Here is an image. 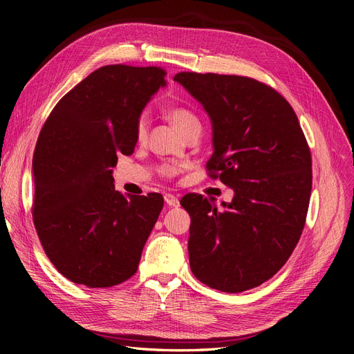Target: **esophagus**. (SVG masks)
Segmentation results:
<instances>
[{
  "mask_svg": "<svg viewBox=\"0 0 354 354\" xmlns=\"http://www.w3.org/2000/svg\"><path fill=\"white\" fill-rule=\"evenodd\" d=\"M164 199H165V202H167V205H168V207H178V205H180L178 196H176V195L167 194V195L164 196Z\"/></svg>",
  "mask_w": 354,
  "mask_h": 354,
  "instance_id": "esophagus-1",
  "label": "esophagus"
}]
</instances>
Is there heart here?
I'll return each mask as SVG.
<instances>
[{"label":"heart","instance_id":"1","mask_svg":"<svg viewBox=\"0 0 354 354\" xmlns=\"http://www.w3.org/2000/svg\"><path fill=\"white\" fill-rule=\"evenodd\" d=\"M168 118L171 120V122H173L178 128V131L183 136H186L187 133L194 131V130H201L199 118L186 108H178V106H176V108H171L168 111ZM147 125H149L147 115H142L140 120H138V122H137V137L138 138H143L146 136ZM177 169H178L177 167H164L162 168L164 174H167V176L177 173Z\"/></svg>","mask_w":354,"mask_h":354}]
</instances>
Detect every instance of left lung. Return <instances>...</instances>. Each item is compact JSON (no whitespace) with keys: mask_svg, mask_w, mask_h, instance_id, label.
<instances>
[{"mask_svg":"<svg viewBox=\"0 0 354 354\" xmlns=\"http://www.w3.org/2000/svg\"><path fill=\"white\" fill-rule=\"evenodd\" d=\"M207 112V168L233 189L232 202L187 195L192 273L209 288L243 292L269 281L301 236L312 194V156L294 109L279 93L238 75L174 77ZM217 177V176H214Z\"/></svg>","mask_w":354,"mask_h":354,"instance_id":"1","label":"left lung"}]
</instances>
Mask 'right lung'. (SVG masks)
Here are the masks:
<instances>
[{
	"label": "right lung",
	"instance_id": "obj_1",
	"mask_svg": "<svg viewBox=\"0 0 354 354\" xmlns=\"http://www.w3.org/2000/svg\"><path fill=\"white\" fill-rule=\"evenodd\" d=\"M165 72L103 66L51 111L39 133L32 181L34 223L50 261L73 283L108 288L137 272L164 198L115 190L116 155H131L137 122Z\"/></svg>",
	"mask_w": 354,
	"mask_h": 354
}]
</instances>
